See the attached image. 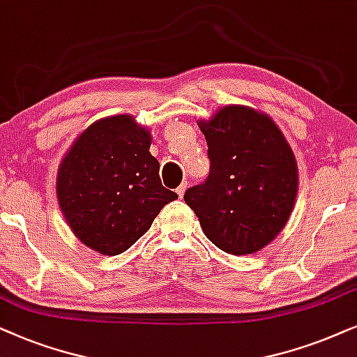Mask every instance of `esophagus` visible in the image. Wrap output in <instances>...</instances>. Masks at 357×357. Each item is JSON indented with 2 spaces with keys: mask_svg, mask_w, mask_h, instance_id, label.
Masks as SVG:
<instances>
[{
  "mask_svg": "<svg viewBox=\"0 0 357 357\" xmlns=\"http://www.w3.org/2000/svg\"><path fill=\"white\" fill-rule=\"evenodd\" d=\"M186 188H188V183L184 181V183H181V186H179L178 189H176V192H178V196H179V197H183V196H184V192H186Z\"/></svg>",
  "mask_w": 357,
  "mask_h": 357,
  "instance_id": "obj_1",
  "label": "esophagus"
}]
</instances>
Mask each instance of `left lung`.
I'll list each match as a JSON object with an SVG mask.
<instances>
[{
    "mask_svg": "<svg viewBox=\"0 0 357 357\" xmlns=\"http://www.w3.org/2000/svg\"><path fill=\"white\" fill-rule=\"evenodd\" d=\"M211 171L184 201L204 234L230 255H253L269 245L291 217L298 189L296 156L266 114L231 104L199 122Z\"/></svg>",
    "mask_w": 357,
    "mask_h": 357,
    "instance_id": "obj_1",
    "label": "left lung"
}]
</instances>
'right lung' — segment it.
<instances>
[{
	"label": "right lung",
	"mask_w": 357,
	"mask_h": 357,
	"mask_svg": "<svg viewBox=\"0 0 357 357\" xmlns=\"http://www.w3.org/2000/svg\"><path fill=\"white\" fill-rule=\"evenodd\" d=\"M150 145V132L122 114L91 123L63 156L56 197L83 245L101 255H121L178 199L161 184Z\"/></svg>",
	"instance_id": "1"
}]
</instances>
